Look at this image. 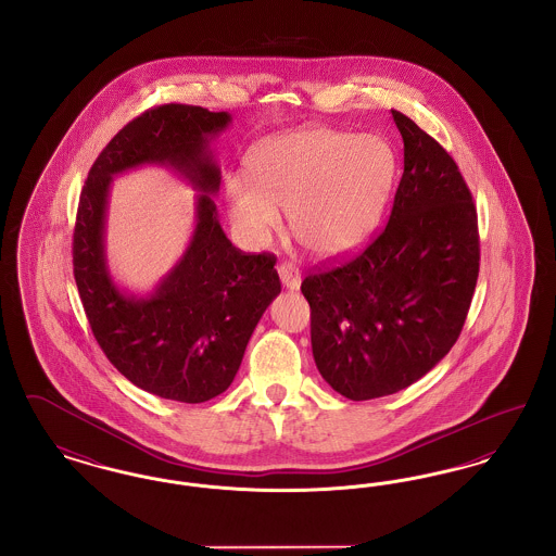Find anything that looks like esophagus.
Returning a JSON list of instances; mask_svg holds the SVG:
<instances>
[{
    "instance_id": "1",
    "label": "esophagus",
    "mask_w": 556,
    "mask_h": 556,
    "mask_svg": "<svg viewBox=\"0 0 556 556\" xmlns=\"http://www.w3.org/2000/svg\"><path fill=\"white\" fill-rule=\"evenodd\" d=\"M277 270H279L281 283H283L286 290H300V286H302V275H300V270H298L295 266L290 265V263H283V265H279Z\"/></svg>"
}]
</instances>
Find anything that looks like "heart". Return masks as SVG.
I'll return each mask as SVG.
<instances>
[{
	"instance_id": "1",
	"label": "heart",
	"mask_w": 556,
	"mask_h": 556,
	"mask_svg": "<svg viewBox=\"0 0 556 556\" xmlns=\"http://www.w3.org/2000/svg\"><path fill=\"white\" fill-rule=\"evenodd\" d=\"M394 181V154L372 135L329 127L281 132L256 146L248 177L227 181L241 238L263 245L288 212L298 243L318 258L361 250L379 225Z\"/></svg>"
}]
</instances>
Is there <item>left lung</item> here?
Segmentation results:
<instances>
[{"label": "left lung", "mask_w": 556, "mask_h": 556, "mask_svg": "<svg viewBox=\"0 0 556 556\" xmlns=\"http://www.w3.org/2000/svg\"><path fill=\"white\" fill-rule=\"evenodd\" d=\"M404 173L386 231L354 261L302 281L320 377L372 400L413 386L460 336L479 273L477 212L448 152L392 110Z\"/></svg>", "instance_id": "8db88e82"}]
</instances>
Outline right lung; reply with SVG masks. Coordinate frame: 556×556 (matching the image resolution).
<instances>
[{
	"label": "right lung",
	"mask_w": 556,
	"mask_h": 556,
	"mask_svg": "<svg viewBox=\"0 0 556 556\" xmlns=\"http://www.w3.org/2000/svg\"><path fill=\"white\" fill-rule=\"evenodd\" d=\"M229 125V112L186 104L137 116L93 162L73 236L80 302L108 361L143 392L187 404L231 386L258 320L281 291L275 256L241 252L218 223L220 168L211 143ZM139 165H166L199 191L185 256L146 296L123 291L105 258L109 187Z\"/></svg>",
	"instance_id": "right-lung-1"
}]
</instances>
